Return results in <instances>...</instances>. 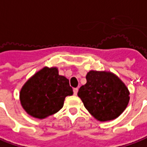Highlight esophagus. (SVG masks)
I'll use <instances>...</instances> for the list:
<instances>
[{
	"mask_svg": "<svg viewBox=\"0 0 147 147\" xmlns=\"http://www.w3.org/2000/svg\"><path fill=\"white\" fill-rule=\"evenodd\" d=\"M73 92H74V95H77V92H78V88H74Z\"/></svg>",
	"mask_w": 147,
	"mask_h": 147,
	"instance_id": "obj_1",
	"label": "esophagus"
}]
</instances>
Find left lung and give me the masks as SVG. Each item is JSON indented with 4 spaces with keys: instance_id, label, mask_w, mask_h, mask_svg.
Listing matches in <instances>:
<instances>
[{
    "instance_id": "obj_1",
    "label": "left lung",
    "mask_w": 147,
    "mask_h": 147,
    "mask_svg": "<svg viewBox=\"0 0 147 147\" xmlns=\"http://www.w3.org/2000/svg\"><path fill=\"white\" fill-rule=\"evenodd\" d=\"M87 83L80 88L78 96L84 107L100 121L119 117L128 105L129 92L123 82L114 74L90 71Z\"/></svg>"
}]
</instances>
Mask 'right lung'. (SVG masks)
I'll use <instances>...</instances> for the list:
<instances>
[{"label": "right lung", "mask_w": 147, "mask_h": 147, "mask_svg": "<svg viewBox=\"0 0 147 147\" xmlns=\"http://www.w3.org/2000/svg\"><path fill=\"white\" fill-rule=\"evenodd\" d=\"M72 94L69 80L56 67H44L24 84L20 100L28 114L42 119L60 110L66 96Z\"/></svg>", "instance_id": "obj_1"}]
</instances>
